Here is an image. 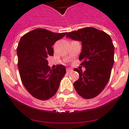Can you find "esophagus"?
<instances>
[{
	"mask_svg": "<svg viewBox=\"0 0 129 129\" xmlns=\"http://www.w3.org/2000/svg\"><path fill=\"white\" fill-rule=\"evenodd\" d=\"M72 69H71V68H67L66 69V72L67 73H70L71 72H72Z\"/></svg>",
	"mask_w": 129,
	"mask_h": 129,
	"instance_id": "esophagus-1",
	"label": "esophagus"
}]
</instances>
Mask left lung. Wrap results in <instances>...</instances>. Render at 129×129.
Listing matches in <instances>:
<instances>
[{"label":"left lung","mask_w":129,"mask_h":129,"mask_svg":"<svg viewBox=\"0 0 129 129\" xmlns=\"http://www.w3.org/2000/svg\"><path fill=\"white\" fill-rule=\"evenodd\" d=\"M66 37L82 42L79 60L86 68H78L79 79L74 83L77 93L85 99L96 97L108 84L114 64V47L109 35L94 27L68 33Z\"/></svg>","instance_id":"obj_1"}]
</instances>
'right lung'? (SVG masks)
Returning a JSON list of instances; mask_svg holds the SVG:
<instances>
[{
	"label": "right lung",
	"instance_id": "add662e5",
	"mask_svg": "<svg viewBox=\"0 0 129 129\" xmlns=\"http://www.w3.org/2000/svg\"><path fill=\"white\" fill-rule=\"evenodd\" d=\"M66 33L38 28L20 39L17 49L19 74L23 86L34 98L46 100L56 94L66 68L57 65L52 70L47 59L53 55L52 45Z\"/></svg>",
	"mask_w": 129,
	"mask_h": 129
}]
</instances>
